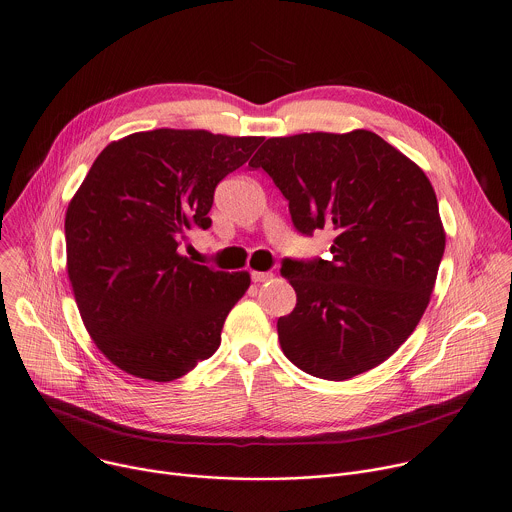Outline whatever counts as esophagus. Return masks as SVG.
I'll return each mask as SVG.
<instances>
[{
    "label": "esophagus",
    "mask_w": 512,
    "mask_h": 512,
    "mask_svg": "<svg viewBox=\"0 0 512 512\" xmlns=\"http://www.w3.org/2000/svg\"><path fill=\"white\" fill-rule=\"evenodd\" d=\"M251 279L255 283H265V281L273 279V273H269V271H251Z\"/></svg>",
    "instance_id": "obj_1"
}]
</instances>
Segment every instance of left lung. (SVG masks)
Listing matches in <instances>:
<instances>
[{"instance_id":"obj_1","label":"left lung","mask_w":512,"mask_h":512,"mask_svg":"<svg viewBox=\"0 0 512 512\" xmlns=\"http://www.w3.org/2000/svg\"><path fill=\"white\" fill-rule=\"evenodd\" d=\"M289 201L293 227L331 231V259H283L297 293L283 354L342 382L386 362L424 315L446 235L424 170L370 130L269 138L249 162Z\"/></svg>"}]
</instances>
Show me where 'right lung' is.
<instances>
[{"label": "right lung", "instance_id": "right-lung-1", "mask_svg": "<svg viewBox=\"0 0 512 512\" xmlns=\"http://www.w3.org/2000/svg\"><path fill=\"white\" fill-rule=\"evenodd\" d=\"M261 136L158 128L110 142L66 211L68 277L98 350L122 372L173 382L211 358L251 277L181 255L211 227L217 185Z\"/></svg>", "mask_w": 512, "mask_h": 512}]
</instances>
